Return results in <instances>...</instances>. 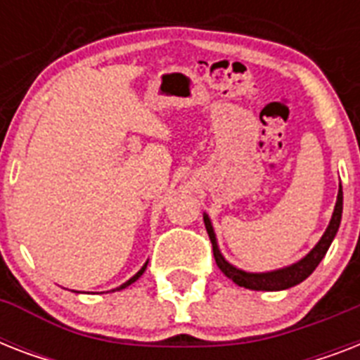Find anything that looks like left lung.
Instances as JSON below:
<instances>
[{
    "label": "left lung",
    "mask_w": 360,
    "mask_h": 360,
    "mask_svg": "<svg viewBox=\"0 0 360 360\" xmlns=\"http://www.w3.org/2000/svg\"><path fill=\"white\" fill-rule=\"evenodd\" d=\"M342 200H344V194H342V185H340L333 219H330L329 228L325 230L323 237L319 239L318 245L314 246L312 252H310L307 257H302L301 262L293 263L291 267L280 269V271H273V273H245V271H239V269H236L233 265H230V263L226 262L224 257H222V254H220L219 246H217L213 226H211L207 214H205V217H203V222H205L209 239H211V245H213L214 262H217L219 269L226 274V276H228V278L233 280L237 285L248 288V290L278 291V290H288V288H291V285L301 284L302 280L308 278V276L314 273V269L318 267L319 262L323 259V256L327 254V250H329L330 243H333V239H335L336 231H338V226H340V220H342Z\"/></svg>",
    "instance_id": "left-lung-1"
}]
</instances>
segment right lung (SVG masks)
<instances>
[{
    "instance_id": "1",
    "label": "right lung",
    "mask_w": 360,
    "mask_h": 360,
    "mask_svg": "<svg viewBox=\"0 0 360 360\" xmlns=\"http://www.w3.org/2000/svg\"><path fill=\"white\" fill-rule=\"evenodd\" d=\"M146 267H147V263H146V265H143V267L140 269V271H138V273L134 274V276H132V278L129 280V282H124V284H123V285H120V288H117V290H123V288H127V285H130V284H132V282H136V280L140 278L141 274H143V271H146Z\"/></svg>"
}]
</instances>
